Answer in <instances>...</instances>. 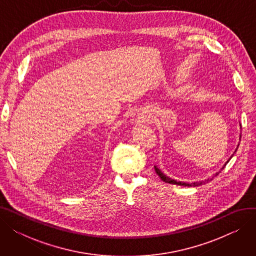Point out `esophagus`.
I'll list each match as a JSON object with an SVG mask.
<instances>
[{
	"label": "esophagus",
	"mask_w": 256,
	"mask_h": 256,
	"mask_svg": "<svg viewBox=\"0 0 256 256\" xmlns=\"http://www.w3.org/2000/svg\"><path fill=\"white\" fill-rule=\"evenodd\" d=\"M142 119H144V118H142Z\"/></svg>",
	"instance_id": "obj_1"
}]
</instances>
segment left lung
I'll return each instance as SVG.
<instances>
[{
    "label": "left lung",
    "instance_id": "obj_1",
    "mask_svg": "<svg viewBox=\"0 0 256 256\" xmlns=\"http://www.w3.org/2000/svg\"><path fill=\"white\" fill-rule=\"evenodd\" d=\"M238 148V147H236V150ZM234 154L230 158V160L234 156ZM230 160H227V162L223 165V167L221 168V170L219 171V172H217L216 173V176H218V174L225 168V166H226V164L230 162ZM154 170H156V174L158 176H160V178L162 180L163 182H167V184H178V186H201V184H206V182H208V180H206V182L204 180V182H192V184H189V182H178V180H172V178H168V176H166L165 174L160 171L156 166H154Z\"/></svg>",
    "mask_w": 256,
    "mask_h": 256
}]
</instances>
